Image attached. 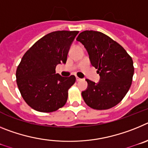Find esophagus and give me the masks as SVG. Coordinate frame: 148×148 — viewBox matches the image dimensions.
Segmentation results:
<instances>
[{"mask_svg":"<svg viewBox=\"0 0 148 148\" xmlns=\"http://www.w3.org/2000/svg\"><path fill=\"white\" fill-rule=\"evenodd\" d=\"M82 78H78V77H76V81H77V82H80V81H82Z\"/></svg>","mask_w":148,"mask_h":148,"instance_id":"1","label":"esophagus"}]
</instances>
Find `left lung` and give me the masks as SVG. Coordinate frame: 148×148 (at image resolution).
<instances>
[{
  "label": "left lung",
  "mask_w": 148,
  "mask_h": 148,
  "mask_svg": "<svg viewBox=\"0 0 148 148\" xmlns=\"http://www.w3.org/2000/svg\"><path fill=\"white\" fill-rule=\"evenodd\" d=\"M76 40L87 49L91 64L98 69V83L86 79L87 88L82 95L92 109L108 110L123 99L131 86L134 67L132 58L124 48L102 32L86 30Z\"/></svg>",
  "instance_id": "left-lung-1"
}]
</instances>
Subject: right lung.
<instances>
[{
	"label": "right lung",
	"mask_w": 148,
	"mask_h": 148,
	"mask_svg": "<svg viewBox=\"0 0 148 148\" xmlns=\"http://www.w3.org/2000/svg\"><path fill=\"white\" fill-rule=\"evenodd\" d=\"M78 31H56L44 35L27 51L16 71L22 97L32 109L53 112L66 102L68 90L75 77L56 73L58 64H66L68 52Z\"/></svg>",
	"instance_id": "1"
}]
</instances>
